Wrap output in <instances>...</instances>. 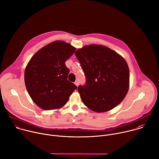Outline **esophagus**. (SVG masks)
Here are the masks:
<instances>
[{"label":"esophagus","instance_id":"1","mask_svg":"<svg viewBox=\"0 0 159 159\" xmlns=\"http://www.w3.org/2000/svg\"><path fill=\"white\" fill-rule=\"evenodd\" d=\"M77 86H78L79 85V80H76L75 82V83H74Z\"/></svg>","mask_w":159,"mask_h":159}]
</instances>
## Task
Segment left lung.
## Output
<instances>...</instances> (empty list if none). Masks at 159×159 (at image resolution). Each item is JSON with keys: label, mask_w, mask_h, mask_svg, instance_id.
I'll return each instance as SVG.
<instances>
[{"label": "left lung", "mask_w": 159, "mask_h": 159, "mask_svg": "<svg viewBox=\"0 0 159 159\" xmlns=\"http://www.w3.org/2000/svg\"><path fill=\"white\" fill-rule=\"evenodd\" d=\"M86 78L78 87L84 104L102 112L117 106L129 88V71L125 60L115 51L102 45L90 44L75 53Z\"/></svg>", "instance_id": "8db88e82"}]
</instances>
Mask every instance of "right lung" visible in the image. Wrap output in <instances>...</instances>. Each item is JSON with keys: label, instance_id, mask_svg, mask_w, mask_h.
I'll use <instances>...</instances> for the list:
<instances>
[{"label": "right lung", "instance_id": "add662e5", "mask_svg": "<svg viewBox=\"0 0 159 159\" xmlns=\"http://www.w3.org/2000/svg\"><path fill=\"white\" fill-rule=\"evenodd\" d=\"M76 48L62 41H53L37 52L25 69V81L34 102L44 110L63 106L77 86L67 79L65 61Z\"/></svg>", "mask_w": 159, "mask_h": 159}]
</instances>
